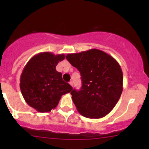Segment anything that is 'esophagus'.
<instances>
[{"instance_id": "esophagus-1", "label": "esophagus", "mask_w": 149, "mask_h": 149, "mask_svg": "<svg viewBox=\"0 0 149 149\" xmlns=\"http://www.w3.org/2000/svg\"><path fill=\"white\" fill-rule=\"evenodd\" d=\"M69 84H70L72 87L73 86V82H72V81H70V82H69Z\"/></svg>"}]
</instances>
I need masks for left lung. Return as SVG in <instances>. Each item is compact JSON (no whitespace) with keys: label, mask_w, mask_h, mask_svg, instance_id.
Instances as JSON below:
<instances>
[{"label":"left lung","mask_w":149,"mask_h":149,"mask_svg":"<svg viewBox=\"0 0 149 149\" xmlns=\"http://www.w3.org/2000/svg\"><path fill=\"white\" fill-rule=\"evenodd\" d=\"M66 59L81 73L82 87L71 91L81 115L100 119L107 115L119 101L123 91V72L117 61L97 49L68 54Z\"/></svg>","instance_id":"8db88e82"}]
</instances>
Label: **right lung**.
Masks as SVG:
<instances>
[{"label":"right lung","mask_w":149,"mask_h":149,"mask_svg":"<svg viewBox=\"0 0 149 149\" xmlns=\"http://www.w3.org/2000/svg\"><path fill=\"white\" fill-rule=\"evenodd\" d=\"M65 57L64 54L39 53L23 69L19 84L22 94L26 103L38 112L47 113L54 109L62 95L72 89L56 69Z\"/></svg>","instance_id":"1"}]
</instances>
